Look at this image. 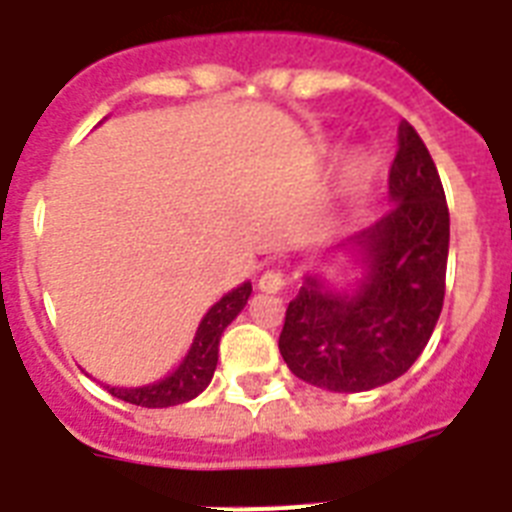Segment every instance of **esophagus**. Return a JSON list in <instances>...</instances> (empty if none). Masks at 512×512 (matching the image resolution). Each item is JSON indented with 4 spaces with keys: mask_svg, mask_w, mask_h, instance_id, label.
Here are the masks:
<instances>
[{
    "mask_svg": "<svg viewBox=\"0 0 512 512\" xmlns=\"http://www.w3.org/2000/svg\"><path fill=\"white\" fill-rule=\"evenodd\" d=\"M286 286V276H283L281 270H265L263 276H260V283H257V289L265 291V294H278Z\"/></svg>",
    "mask_w": 512,
    "mask_h": 512,
    "instance_id": "34e87169",
    "label": "esophagus"
}]
</instances>
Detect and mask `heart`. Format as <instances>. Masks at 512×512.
<instances>
[{
    "mask_svg": "<svg viewBox=\"0 0 512 512\" xmlns=\"http://www.w3.org/2000/svg\"><path fill=\"white\" fill-rule=\"evenodd\" d=\"M367 169V158H364L362 153H351V156L343 161V184H346V187H359V184L367 179Z\"/></svg>",
    "mask_w": 512,
    "mask_h": 512,
    "instance_id": "b5f03b06",
    "label": "heart"
}]
</instances>
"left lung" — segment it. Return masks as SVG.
I'll return each mask as SVG.
<instances>
[{
  "mask_svg": "<svg viewBox=\"0 0 512 512\" xmlns=\"http://www.w3.org/2000/svg\"><path fill=\"white\" fill-rule=\"evenodd\" d=\"M390 210L349 239L364 276L351 294L307 276L289 302L278 349L299 380L362 393L401 377L442 312L450 213L437 166L409 122L398 127Z\"/></svg>",
  "mask_w": 512,
  "mask_h": 512,
  "instance_id": "left-lung-1",
  "label": "left lung"
}]
</instances>
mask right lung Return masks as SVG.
Instances as JSON below:
<instances>
[{
  "mask_svg": "<svg viewBox=\"0 0 512 512\" xmlns=\"http://www.w3.org/2000/svg\"><path fill=\"white\" fill-rule=\"evenodd\" d=\"M249 294H252V283H242L239 289L229 291L221 302L208 309V315L203 317L200 328H197L190 354L184 356V362L169 377H163L153 385H143V388H109L106 385L109 393L119 401L145 406V409H166V406H179V403L197 398L208 388L213 372H216L221 333L242 312Z\"/></svg>",
  "mask_w": 512,
  "mask_h": 512,
  "instance_id": "obj_1",
  "label": "right lung"
}]
</instances>
